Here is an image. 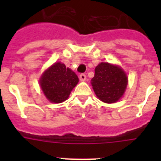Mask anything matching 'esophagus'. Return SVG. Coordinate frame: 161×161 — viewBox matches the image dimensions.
<instances>
[{"mask_svg":"<svg viewBox=\"0 0 161 161\" xmlns=\"http://www.w3.org/2000/svg\"><path fill=\"white\" fill-rule=\"evenodd\" d=\"M86 78H87V77H86L85 74H83V73H81L80 75H79V79H80V81H85Z\"/></svg>","mask_w":161,"mask_h":161,"instance_id":"1","label":"esophagus"}]
</instances>
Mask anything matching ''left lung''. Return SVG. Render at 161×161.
<instances>
[{
  "instance_id": "1",
  "label": "left lung",
  "mask_w": 161,
  "mask_h": 161,
  "mask_svg": "<svg viewBox=\"0 0 161 161\" xmlns=\"http://www.w3.org/2000/svg\"><path fill=\"white\" fill-rule=\"evenodd\" d=\"M94 71L91 84L98 99L106 103H115L120 99L128 85L125 71L119 66L108 63H99Z\"/></svg>"
}]
</instances>
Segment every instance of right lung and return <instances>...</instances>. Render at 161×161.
I'll list each match as a JSON object with an SVG mask.
<instances>
[{
	"mask_svg": "<svg viewBox=\"0 0 161 161\" xmlns=\"http://www.w3.org/2000/svg\"><path fill=\"white\" fill-rule=\"evenodd\" d=\"M44 95L51 103H59L68 99L78 83V76L60 62L45 70L39 80Z\"/></svg>",
	"mask_w": 161,
	"mask_h": 161,
	"instance_id": "right-lung-1",
	"label": "right lung"
}]
</instances>
